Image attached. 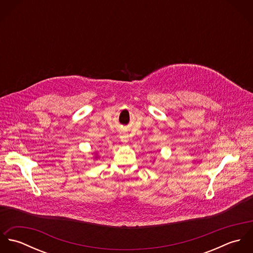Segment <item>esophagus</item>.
<instances>
[{"label": "esophagus", "mask_w": 253, "mask_h": 253, "mask_svg": "<svg viewBox=\"0 0 253 253\" xmlns=\"http://www.w3.org/2000/svg\"><path fill=\"white\" fill-rule=\"evenodd\" d=\"M122 141H123V142H127L128 139H127L126 137H122Z\"/></svg>", "instance_id": "esophagus-1"}]
</instances>
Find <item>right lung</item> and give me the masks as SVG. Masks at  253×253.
<instances>
[{
    "mask_svg": "<svg viewBox=\"0 0 253 253\" xmlns=\"http://www.w3.org/2000/svg\"><path fill=\"white\" fill-rule=\"evenodd\" d=\"M97 158H98V155H97V154H95V153H94V159H97Z\"/></svg>",
    "mask_w": 253,
    "mask_h": 253,
    "instance_id": "1",
    "label": "right lung"
}]
</instances>
